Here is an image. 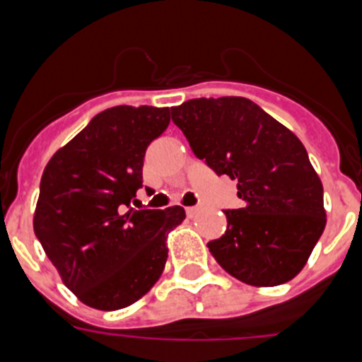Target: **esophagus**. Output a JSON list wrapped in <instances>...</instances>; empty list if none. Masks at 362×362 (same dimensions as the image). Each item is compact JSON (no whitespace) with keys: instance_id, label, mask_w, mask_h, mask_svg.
I'll use <instances>...</instances> for the list:
<instances>
[{"instance_id":"1","label":"esophagus","mask_w":362,"mask_h":362,"mask_svg":"<svg viewBox=\"0 0 362 362\" xmlns=\"http://www.w3.org/2000/svg\"><path fill=\"white\" fill-rule=\"evenodd\" d=\"M199 214V206H188L187 209V216L188 217H196Z\"/></svg>"}]
</instances>
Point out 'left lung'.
I'll use <instances>...</instances> for the list:
<instances>
[{
    "mask_svg": "<svg viewBox=\"0 0 362 362\" xmlns=\"http://www.w3.org/2000/svg\"><path fill=\"white\" fill-rule=\"evenodd\" d=\"M199 159L238 181L245 206L225 210L209 250L230 276L277 286L305 268L326 226L322 183L299 137L246 98L190 99L172 108Z\"/></svg>",
    "mask_w": 362,
    "mask_h": 362,
    "instance_id": "left-lung-1",
    "label": "left lung"
}]
</instances>
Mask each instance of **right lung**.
Returning <instances> with one entry per match:
<instances>
[{
  "label": "right lung",
  "instance_id": "1",
  "mask_svg": "<svg viewBox=\"0 0 362 362\" xmlns=\"http://www.w3.org/2000/svg\"><path fill=\"white\" fill-rule=\"evenodd\" d=\"M170 110L112 107L54 153L41 175L34 233L66 288L95 310L141 299L165 270L183 206L124 212L143 187V159Z\"/></svg>",
  "mask_w": 362,
  "mask_h": 362
}]
</instances>
